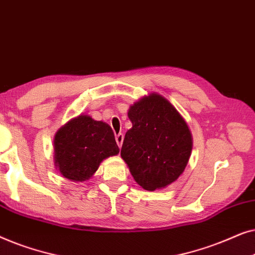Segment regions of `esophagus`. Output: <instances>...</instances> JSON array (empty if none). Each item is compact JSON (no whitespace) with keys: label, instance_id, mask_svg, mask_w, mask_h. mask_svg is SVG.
<instances>
[{"label":"esophagus","instance_id":"34e87169","mask_svg":"<svg viewBox=\"0 0 255 255\" xmlns=\"http://www.w3.org/2000/svg\"><path fill=\"white\" fill-rule=\"evenodd\" d=\"M123 140H124V134L123 133H118L116 134V141H117V145L122 146V144H123Z\"/></svg>","mask_w":255,"mask_h":255}]
</instances>
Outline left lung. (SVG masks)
Returning <instances> with one entry per match:
<instances>
[{
    "instance_id": "1",
    "label": "left lung",
    "mask_w": 255,
    "mask_h": 255,
    "mask_svg": "<svg viewBox=\"0 0 255 255\" xmlns=\"http://www.w3.org/2000/svg\"><path fill=\"white\" fill-rule=\"evenodd\" d=\"M132 128L121 155L139 186L153 191L179 177L189 160L193 139L177 110L158 94H151L128 110Z\"/></svg>"
}]
</instances>
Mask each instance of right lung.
<instances>
[{"mask_svg":"<svg viewBox=\"0 0 255 255\" xmlns=\"http://www.w3.org/2000/svg\"><path fill=\"white\" fill-rule=\"evenodd\" d=\"M118 152L109 125L86 115L69 121L54 138L55 165L66 179L73 181L88 180L103 159Z\"/></svg>","mask_w":255,"mask_h":255,"instance_id":"1","label":"right lung"}]
</instances>
